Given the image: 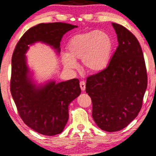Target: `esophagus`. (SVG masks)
Instances as JSON below:
<instances>
[{
  "instance_id": "1",
  "label": "esophagus",
  "mask_w": 156,
  "mask_h": 156,
  "mask_svg": "<svg viewBox=\"0 0 156 156\" xmlns=\"http://www.w3.org/2000/svg\"><path fill=\"white\" fill-rule=\"evenodd\" d=\"M80 86L81 90L84 91L85 90V81H83V80L80 81Z\"/></svg>"
}]
</instances>
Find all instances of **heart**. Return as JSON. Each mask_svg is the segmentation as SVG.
<instances>
[{
	"label": "heart",
	"instance_id": "1",
	"mask_svg": "<svg viewBox=\"0 0 156 156\" xmlns=\"http://www.w3.org/2000/svg\"><path fill=\"white\" fill-rule=\"evenodd\" d=\"M112 41L106 32L100 30L79 33L70 40L67 54L61 57L63 64L67 69L77 66L76 61L81 59L87 71L97 73L108 64L110 59Z\"/></svg>",
	"mask_w": 156,
	"mask_h": 156
}]
</instances>
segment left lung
<instances>
[{
	"instance_id": "obj_1",
	"label": "left lung",
	"mask_w": 156,
	"mask_h": 156,
	"mask_svg": "<svg viewBox=\"0 0 156 156\" xmlns=\"http://www.w3.org/2000/svg\"><path fill=\"white\" fill-rule=\"evenodd\" d=\"M112 25L119 45L109 65L88 76L85 85L93 103L94 121L108 132L122 130L137 117L148 83L143 51L136 37L119 24Z\"/></svg>"
}]
</instances>
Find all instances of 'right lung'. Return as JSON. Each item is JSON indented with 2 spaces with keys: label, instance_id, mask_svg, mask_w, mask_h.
<instances>
[{
  "label": "right lung",
  "instance_id": "right-lung-1",
  "mask_svg": "<svg viewBox=\"0 0 156 156\" xmlns=\"http://www.w3.org/2000/svg\"><path fill=\"white\" fill-rule=\"evenodd\" d=\"M77 26L65 23H41L30 28L17 43L12 56L10 92L20 117L37 133L54 136L62 132L69 119V105L80 94L79 80L37 88L28 78L25 54L28 45L42 41L60 50L61 39Z\"/></svg>",
  "mask_w": 156,
  "mask_h": 156
}]
</instances>
